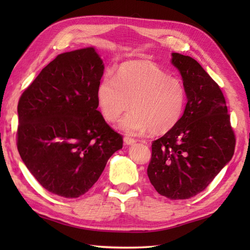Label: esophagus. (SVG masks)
I'll return each instance as SVG.
<instances>
[{
  "label": "esophagus",
  "instance_id": "obj_1",
  "mask_svg": "<svg viewBox=\"0 0 250 250\" xmlns=\"http://www.w3.org/2000/svg\"><path fill=\"white\" fill-rule=\"evenodd\" d=\"M124 143H125V145H128V146H130V145H133V144H135L136 141H135L134 139H132V137L125 136V139H124Z\"/></svg>",
  "mask_w": 250,
  "mask_h": 250
}]
</instances>
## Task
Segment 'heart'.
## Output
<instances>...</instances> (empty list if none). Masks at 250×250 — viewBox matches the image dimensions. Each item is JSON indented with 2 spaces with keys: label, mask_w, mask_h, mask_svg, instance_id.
<instances>
[{
  "label": "heart",
  "mask_w": 250,
  "mask_h": 250,
  "mask_svg": "<svg viewBox=\"0 0 250 250\" xmlns=\"http://www.w3.org/2000/svg\"><path fill=\"white\" fill-rule=\"evenodd\" d=\"M186 89L180 79L169 76L149 62H128L115 77L106 74L97 88V101L103 118L119 121V129L129 134L166 133L178 124L186 104Z\"/></svg>",
  "instance_id": "1"
}]
</instances>
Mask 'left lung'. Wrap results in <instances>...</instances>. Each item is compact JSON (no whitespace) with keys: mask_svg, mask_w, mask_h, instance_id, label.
Masks as SVG:
<instances>
[{"mask_svg":"<svg viewBox=\"0 0 250 250\" xmlns=\"http://www.w3.org/2000/svg\"><path fill=\"white\" fill-rule=\"evenodd\" d=\"M187 95L182 118L152 142L147 175L157 192L186 200L203 191L233 157L235 136L224 94L198 61L173 52Z\"/></svg>","mask_w":250,"mask_h":250,"instance_id":"1","label":"left lung"}]
</instances>
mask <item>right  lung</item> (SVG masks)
Instances as JSON below:
<instances>
[{"label": "right lung", "mask_w": 250, "mask_h": 250, "mask_svg": "<svg viewBox=\"0 0 250 250\" xmlns=\"http://www.w3.org/2000/svg\"><path fill=\"white\" fill-rule=\"evenodd\" d=\"M103 72L93 47L64 52L42 70L19 100V155L37 182L63 198L86 193L122 148V136L98 110Z\"/></svg>", "instance_id": "obj_1"}]
</instances>
